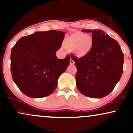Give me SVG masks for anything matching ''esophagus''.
<instances>
[{
  "label": "esophagus",
  "mask_w": 133,
  "mask_h": 133,
  "mask_svg": "<svg viewBox=\"0 0 133 133\" xmlns=\"http://www.w3.org/2000/svg\"><path fill=\"white\" fill-rule=\"evenodd\" d=\"M70 64H71V65H74V64H75V61L73 60L72 59H70Z\"/></svg>",
  "instance_id": "esophagus-1"
}]
</instances>
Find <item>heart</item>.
<instances>
[{
    "mask_svg": "<svg viewBox=\"0 0 133 133\" xmlns=\"http://www.w3.org/2000/svg\"><path fill=\"white\" fill-rule=\"evenodd\" d=\"M93 43L90 35L80 32L72 34L64 41L66 47L72 50L73 53L79 58L84 57L90 52Z\"/></svg>",
    "mask_w": 133,
    "mask_h": 133,
    "instance_id": "heart-1",
    "label": "heart"
}]
</instances>
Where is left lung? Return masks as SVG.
Masks as SVG:
<instances>
[{
	"label": "left lung",
	"instance_id": "1",
	"mask_svg": "<svg viewBox=\"0 0 133 133\" xmlns=\"http://www.w3.org/2000/svg\"><path fill=\"white\" fill-rule=\"evenodd\" d=\"M82 31L91 32L93 43L85 57H71L77 69L76 87L80 93L89 98H104L111 92L121 79L123 54L118 43L102 30Z\"/></svg>",
	"mask_w": 133,
	"mask_h": 133
}]
</instances>
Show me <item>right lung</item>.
<instances>
[{
  "label": "right lung",
  "instance_id": "obj_1",
  "mask_svg": "<svg viewBox=\"0 0 133 133\" xmlns=\"http://www.w3.org/2000/svg\"><path fill=\"white\" fill-rule=\"evenodd\" d=\"M64 32H36L22 37L11 52L12 79L27 96L40 98L56 89L59 76L70 63V56L58 59L55 52L61 48Z\"/></svg>",
  "mask_w": 133,
  "mask_h": 133
}]
</instances>
